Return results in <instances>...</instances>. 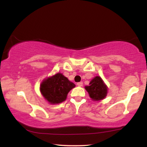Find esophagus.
Returning <instances> with one entry per match:
<instances>
[{
	"instance_id": "obj_1",
	"label": "esophagus",
	"mask_w": 147,
	"mask_h": 147,
	"mask_svg": "<svg viewBox=\"0 0 147 147\" xmlns=\"http://www.w3.org/2000/svg\"><path fill=\"white\" fill-rule=\"evenodd\" d=\"M77 86L79 87H82L83 86V82H78L77 84Z\"/></svg>"
}]
</instances>
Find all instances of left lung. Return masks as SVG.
<instances>
[{"label":"left lung","mask_w":147,"mask_h":147,"mask_svg":"<svg viewBox=\"0 0 147 147\" xmlns=\"http://www.w3.org/2000/svg\"><path fill=\"white\" fill-rule=\"evenodd\" d=\"M90 98L95 101L105 99L107 95L108 88L100 76H95L89 82V86H85Z\"/></svg>","instance_id":"1"}]
</instances>
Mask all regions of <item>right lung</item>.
Here are the masks:
<instances>
[{"mask_svg":"<svg viewBox=\"0 0 147 147\" xmlns=\"http://www.w3.org/2000/svg\"><path fill=\"white\" fill-rule=\"evenodd\" d=\"M75 87L76 85L62 74L57 73L42 81L40 91L49 103L54 105L64 101L69 91Z\"/></svg>","mask_w":147,"mask_h":147,"instance_id":"right-lung-1","label":"right lung"}]
</instances>
